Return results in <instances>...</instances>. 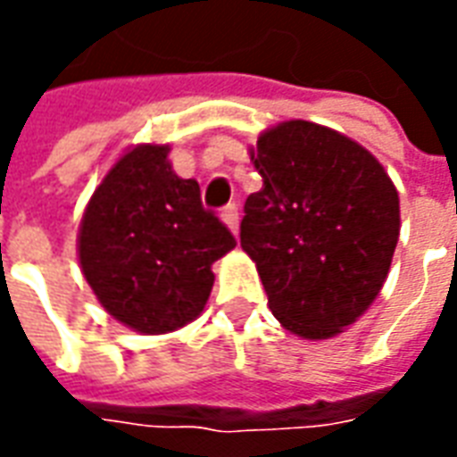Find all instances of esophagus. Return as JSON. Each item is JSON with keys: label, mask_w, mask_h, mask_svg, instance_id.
I'll return each instance as SVG.
<instances>
[{"label": "esophagus", "mask_w": 457, "mask_h": 457, "mask_svg": "<svg viewBox=\"0 0 457 457\" xmlns=\"http://www.w3.org/2000/svg\"><path fill=\"white\" fill-rule=\"evenodd\" d=\"M220 218H222V222H225V225H228L229 229H232V235H237V229H239V210H237V205H235V203L222 210V212H220Z\"/></svg>", "instance_id": "1"}]
</instances>
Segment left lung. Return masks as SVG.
<instances>
[{
  "label": "left lung",
  "mask_w": 457,
  "mask_h": 457,
  "mask_svg": "<svg viewBox=\"0 0 457 457\" xmlns=\"http://www.w3.org/2000/svg\"><path fill=\"white\" fill-rule=\"evenodd\" d=\"M264 180L239 242L281 326L326 340L382 291L399 242V193L379 161L340 131L281 121L249 151Z\"/></svg>",
  "instance_id": "8db88e82"
}]
</instances>
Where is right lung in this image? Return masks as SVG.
<instances>
[{"label": "right lung", "mask_w": 457, "mask_h": 457, "mask_svg": "<svg viewBox=\"0 0 457 457\" xmlns=\"http://www.w3.org/2000/svg\"><path fill=\"white\" fill-rule=\"evenodd\" d=\"M237 242L203 208L198 180L180 179L169 146L139 144L114 163L87 203L78 257L112 318L144 336L188 326L212 291V262Z\"/></svg>", "instance_id": "obj_1"}]
</instances>
